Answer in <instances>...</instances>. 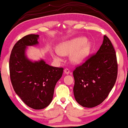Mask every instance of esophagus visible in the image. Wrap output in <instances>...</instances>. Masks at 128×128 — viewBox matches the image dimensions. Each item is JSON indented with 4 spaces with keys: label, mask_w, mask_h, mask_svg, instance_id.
<instances>
[{
    "label": "esophagus",
    "mask_w": 128,
    "mask_h": 128,
    "mask_svg": "<svg viewBox=\"0 0 128 128\" xmlns=\"http://www.w3.org/2000/svg\"><path fill=\"white\" fill-rule=\"evenodd\" d=\"M64 74H69L70 73V70H69V69H68V68H66V69H64Z\"/></svg>",
    "instance_id": "1"
}]
</instances>
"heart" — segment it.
<instances>
[{
  "label": "heart",
  "instance_id": "b5f03b06",
  "mask_svg": "<svg viewBox=\"0 0 128 128\" xmlns=\"http://www.w3.org/2000/svg\"><path fill=\"white\" fill-rule=\"evenodd\" d=\"M86 37H78L64 42L57 47V51L60 54L67 55L70 54V58L72 63L80 64L88 58L91 50V44L87 41ZM56 60H60L58 54H53Z\"/></svg>",
  "mask_w": 128,
  "mask_h": 128
}]
</instances>
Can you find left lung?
I'll list each match as a JSON object with an SVG mask.
<instances>
[{
	"label": "left lung",
	"mask_w": 128,
	"mask_h": 128,
	"mask_svg": "<svg viewBox=\"0 0 128 128\" xmlns=\"http://www.w3.org/2000/svg\"><path fill=\"white\" fill-rule=\"evenodd\" d=\"M118 69L115 50L108 38L104 35L96 53L74 70L73 90L76 102L87 108L100 104L114 86Z\"/></svg>",
	"instance_id": "left-lung-1"
}]
</instances>
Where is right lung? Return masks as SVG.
Returning a JSON list of instances; mask_svg holds the SVG:
<instances>
[{"mask_svg": "<svg viewBox=\"0 0 128 128\" xmlns=\"http://www.w3.org/2000/svg\"><path fill=\"white\" fill-rule=\"evenodd\" d=\"M38 34H30L18 40L10 58V73L16 93L25 104L34 110L43 109L52 101L54 88L64 68L50 66L43 60L32 62L27 58V46L38 44Z\"/></svg>", "mask_w": 128, "mask_h": 128, "instance_id": "obj_1", "label": "right lung"}]
</instances>
